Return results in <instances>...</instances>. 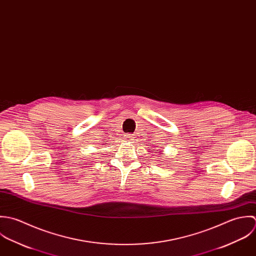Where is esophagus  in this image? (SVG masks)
I'll list each match as a JSON object with an SVG mask.
<instances>
[{"label": "esophagus", "mask_w": 256, "mask_h": 256, "mask_svg": "<svg viewBox=\"0 0 256 256\" xmlns=\"http://www.w3.org/2000/svg\"><path fill=\"white\" fill-rule=\"evenodd\" d=\"M124 142H132V140H134V136H132V134H126L124 136Z\"/></svg>", "instance_id": "esophagus-1"}]
</instances>
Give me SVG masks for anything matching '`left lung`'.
<instances>
[{
	"label": "left lung",
	"mask_w": 256,
	"mask_h": 256,
	"mask_svg": "<svg viewBox=\"0 0 256 256\" xmlns=\"http://www.w3.org/2000/svg\"><path fill=\"white\" fill-rule=\"evenodd\" d=\"M155 152H156V150H155Z\"/></svg>",
	"instance_id": "8db88e82"
}]
</instances>
